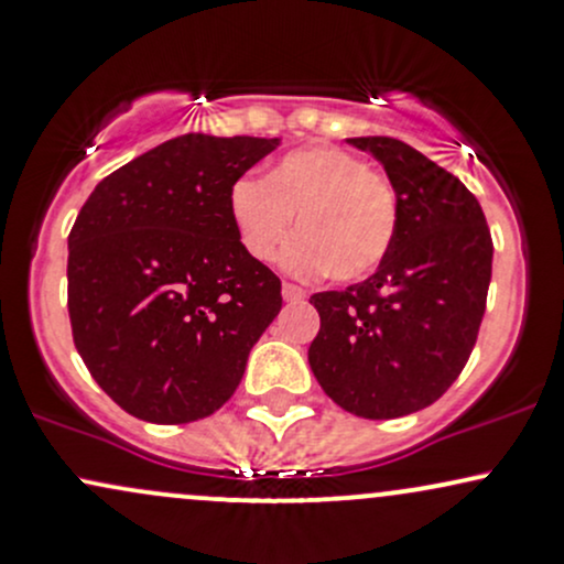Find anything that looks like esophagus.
Listing matches in <instances>:
<instances>
[{
	"instance_id": "1",
	"label": "esophagus",
	"mask_w": 564,
	"mask_h": 564,
	"mask_svg": "<svg viewBox=\"0 0 564 564\" xmlns=\"http://www.w3.org/2000/svg\"><path fill=\"white\" fill-rule=\"evenodd\" d=\"M282 299H284V301H290V304H295V301H304V299H306V293H304V290L299 288V284L284 282V284H282Z\"/></svg>"
}]
</instances>
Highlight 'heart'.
Returning <instances> with one entry per match:
<instances>
[{
  "label": "heart",
  "mask_w": 564,
  "mask_h": 564,
  "mask_svg": "<svg viewBox=\"0 0 564 564\" xmlns=\"http://www.w3.org/2000/svg\"><path fill=\"white\" fill-rule=\"evenodd\" d=\"M241 250L269 263L295 231L284 265L299 276L366 280L390 256L398 231V193L360 155L341 148H301L265 172L241 177L228 193Z\"/></svg>",
  "instance_id": "1"
}]
</instances>
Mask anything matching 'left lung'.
I'll return each mask as SVG.
<instances>
[{"mask_svg":"<svg viewBox=\"0 0 564 564\" xmlns=\"http://www.w3.org/2000/svg\"><path fill=\"white\" fill-rule=\"evenodd\" d=\"M398 193L390 256L366 282L314 293L308 366L325 395L362 420L435 403L468 362L492 280V236L454 174L392 137L347 139Z\"/></svg>","mask_w":564,"mask_h":564,"instance_id":"8db88e82","label":"left lung"}]
</instances>
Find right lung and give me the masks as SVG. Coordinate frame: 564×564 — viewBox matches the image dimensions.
<instances>
[{
    "label": "right lung",
    "mask_w": 564,
    "mask_h": 564,
    "mask_svg": "<svg viewBox=\"0 0 564 564\" xmlns=\"http://www.w3.org/2000/svg\"><path fill=\"white\" fill-rule=\"evenodd\" d=\"M280 139L183 134L101 180L69 234V319L96 384L131 416L215 414L282 308L241 250L228 193Z\"/></svg>",
    "instance_id": "1"
}]
</instances>
